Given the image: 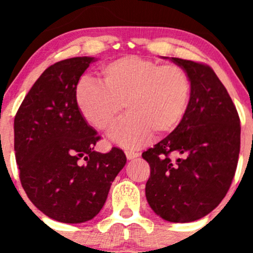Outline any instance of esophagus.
<instances>
[{
	"instance_id": "obj_1",
	"label": "esophagus",
	"mask_w": 253,
	"mask_h": 253,
	"mask_svg": "<svg viewBox=\"0 0 253 253\" xmlns=\"http://www.w3.org/2000/svg\"><path fill=\"white\" fill-rule=\"evenodd\" d=\"M126 157L128 160L134 159V158H138L139 157V153L138 152H134V150H126Z\"/></svg>"
}]
</instances>
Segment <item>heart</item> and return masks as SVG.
<instances>
[{
    "mask_svg": "<svg viewBox=\"0 0 253 253\" xmlns=\"http://www.w3.org/2000/svg\"><path fill=\"white\" fill-rule=\"evenodd\" d=\"M190 90V78L180 66L125 56L104 66L99 82L83 79L78 84L76 105L90 126L108 131L124 104L128 114L112 128L110 138L121 147L137 148L153 132L165 134L177 126Z\"/></svg>",
    "mask_w": 253,
    "mask_h": 253,
    "instance_id": "1",
    "label": "heart"
}]
</instances>
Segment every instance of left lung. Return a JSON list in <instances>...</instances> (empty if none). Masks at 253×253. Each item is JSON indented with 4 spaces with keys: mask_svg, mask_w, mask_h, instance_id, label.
<instances>
[{
    "mask_svg": "<svg viewBox=\"0 0 253 253\" xmlns=\"http://www.w3.org/2000/svg\"><path fill=\"white\" fill-rule=\"evenodd\" d=\"M170 61L187 72L190 100L174 131L142 154L150 165L145 197L164 220L190 223L225 197L236 171L241 127L228 90L209 66Z\"/></svg>",
    "mask_w": 253,
    "mask_h": 253,
    "instance_id": "1",
    "label": "left lung"
}]
</instances>
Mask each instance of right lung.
I'll use <instances>...</instances> for the list:
<instances>
[{"mask_svg": "<svg viewBox=\"0 0 253 253\" xmlns=\"http://www.w3.org/2000/svg\"><path fill=\"white\" fill-rule=\"evenodd\" d=\"M95 57L50 66L27 94L14 119V150L28 198L48 218L78 224L103 208L126 164L119 148L94 149L100 139L76 105L79 78Z\"/></svg>", "mask_w": 253, "mask_h": 253, "instance_id": "add662e5", "label": "right lung"}]
</instances>
